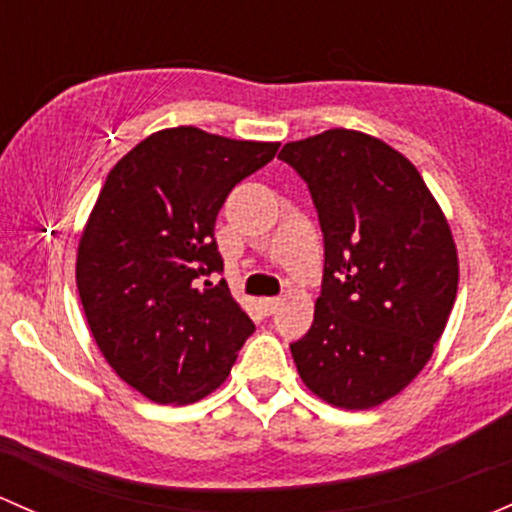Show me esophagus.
<instances>
[{
  "label": "esophagus",
  "mask_w": 512,
  "mask_h": 512,
  "mask_svg": "<svg viewBox=\"0 0 512 512\" xmlns=\"http://www.w3.org/2000/svg\"><path fill=\"white\" fill-rule=\"evenodd\" d=\"M278 303H281V298H263V300H261L263 313H273V310L278 308Z\"/></svg>",
  "instance_id": "34e87169"
}]
</instances>
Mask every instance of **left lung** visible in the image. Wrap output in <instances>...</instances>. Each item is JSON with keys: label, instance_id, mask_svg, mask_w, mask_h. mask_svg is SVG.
<instances>
[{"label": "left lung", "instance_id": "obj_1", "mask_svg": "<svg viewBox=\"0 0 512 512\" xmlns=\"http://www.w3.org/2000/svg\"><path fill=\"white\" fill-rule=\"evenodd\" d=\"M325 239L323 291L293 342L300 379L323 402L370 409L424 370L458 291L456 244L419 170L387 142L333 128L283 145Z\"/></svg>", "mask_w": 512, "mask_h": 512}]
</instances>
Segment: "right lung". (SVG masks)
Listing matches in <instances>:
<instances>
[{
	"label": "right lung",
	"mask_w": 512,
	"mask_h": 512,
	"mask_svg": "<svg viewBox=\"0 0 512 512\" xmlns=\"http://www.w3.org/2000/svg\"><path fill=\"white\" fill-rule=\"evenodd\" d=\"M276 152L179 125L108 172L78 244V295L105 362L150 402L212 394L256 330L226 281L202 278L224 268L214 224L226 197Z\"/></svg>",
	"instance_id": "obj_1"
}]
</instances>
